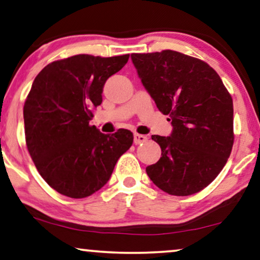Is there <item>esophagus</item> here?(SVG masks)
Listing matches in <instances>:
<instances>
[{
    "label": "esophagus",
    "instance_id": "obj_1",
    "mask_svg": "<svg viewBox=\"0 0 260 260\" xmlns=\"http://www.w3.org/2000/svg\"><path fill=\"white\" fill-rule=\"evenodd\" d=\"M147 140V137L146 135H142V134H138L135 133L134 134V143L135 145H139V143H142Z\"/></svg>",
    "mask_w": 260,
    "mask_h": 260
}]
</instances>
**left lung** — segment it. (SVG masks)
<instances>
[{
    "mask_svg": "<svg viewBox=\"0 0 260 260\" xmlns=\"http://www.w3.org/2000/svg\"><path fill=\"white\" fill-rule=\"evenodd\" d=\"M139 78L162 113L169 137L152 135L161 157L146 168L169 195L199 192L216 179L234 145V104L222 79L203 60L164 50L132 53Z\"/></svg>",
    "mask_w": 260,
    "mask_h": 260,
    "instance_id": "1",
    "label": "left lung"
}]
</instances>
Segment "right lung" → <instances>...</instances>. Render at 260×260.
I'll use <instances>...</instances> for the list:
<instances>
[{
  "mask_svg": "<svg viewBox=\"0 0 260 260\" xmlns=\"http://www.w3.org/2000/svg\"><path fill=\"white\" fill-rule=\"evenodd\" d=\"M128 58L72 56L46 65L34 80L23 108L26 147L41 176L61 195L98 191L133 143L128 129L110 135L90 125L106 80Z\"/></svg>",
  "mask_w": 260,
  "mask_h": 260,
  "instance_id": "1",
  "label": "right lung"
}]
</instances>
